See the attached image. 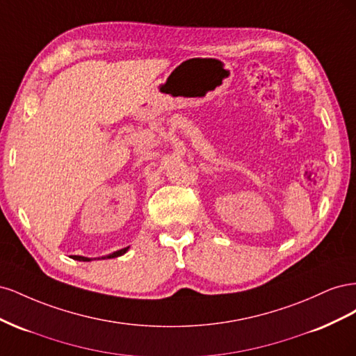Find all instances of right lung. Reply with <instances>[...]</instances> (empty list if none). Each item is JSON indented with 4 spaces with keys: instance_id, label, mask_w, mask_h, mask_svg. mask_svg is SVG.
Here are the masks:
<instances>
[{
    "instance_id": "1",
    "label": "right lung",
    "mask_w": 356,
    "mask_h": 356,
    "mask_svg": "<svg viewBox=\"0 0 356 356\" xmlns=\"http://www.w3.org/2000/svg\"><path fill=\"white\" fill-rule=\"evenodd\" d=\"M127 250H129V246H127V248H123V250H120V251H115V252H113V254H110V255H106V257H102V260H104V258H115V257H120V255L126 254ZM72 258H74V260H79V261H92V258L80 257V255H72Z\"/></svg>"
}]
</instances>
